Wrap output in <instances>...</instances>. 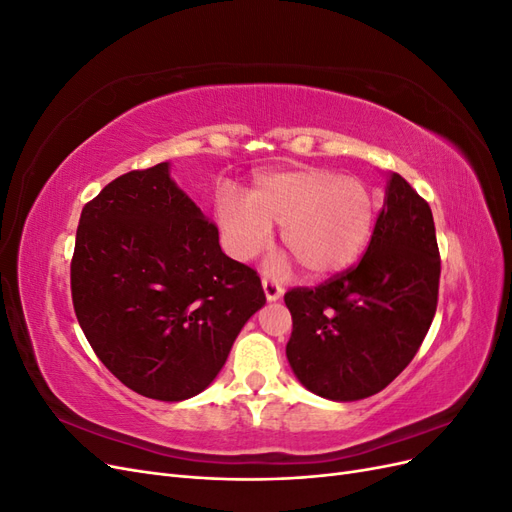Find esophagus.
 <instances>
[{
	"mask_svg": "<svg viewBox=\"0 0 512 512\" xmlns=\"http://www.w3.org/2000/svg\"><path fill=\"white\" fill-rule=\"evenodd\" d=\"M262 288H265V297H267V301H277L282 297V292H284V288L277 284L273 277H262Z\"/></svg>",
	"mask_w": 512,
	"mask_h": 512,
	"instance_id": "1",
	"label": "esophagus"
}]
</instances>
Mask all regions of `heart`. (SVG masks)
<instances>
[{"mask_svg":"<svg viewBox=\"0 0 512 512\" xmlns=\"http://www.w3.org/2000/svg\"><path fill=\"white\" fill-rule=\"evenodd\" d=\"M218 220L228 250L241 260L260 254L282 224V241L301 269L322 277L346 269L374 226V198L359 179L327 168H297L256 181L250 200H224Z\"/></svg>","mask_w":512,"mask_h":512,"instance_id":"1","label":"heart"}]
</instances>
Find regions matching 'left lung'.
Returning <instances> with one entry per match:
<instances>
[{"instance_id": "left-lung-1", "label": "left lung", "mask_w": 512, "mask_h": 512, "mask_svg": "<svg viewBox=\"0 0 512 512\" xmlns=\"http://www.w3.org/2000/svg\"><path fill=\"white\" fill-rule=\"evenodd\" d=\"M438 288L431 209L393 173L363 258L314 288L284 294L292 316L286 356L294 376L333 401L380 393L421 348Z\"/></svg>"}]
</instances>
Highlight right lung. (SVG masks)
<instances>
[{"mask_svg":"<svg viewBox=\"0 0 512 512\" xmlns=\"http://www.w3.org/2000/svg\"><path fill=\"white\" fill-rule=\"evenodd\" d=\"M70 288L98 359L160 401L205 391L267 301L258 273L222 252L218 226L177 188L168 162L130 170L83 207Z\"/></svg>","mask_w":512,"mask_h":512,"instance_id":"1","label":"right lung"}]
</instances>
